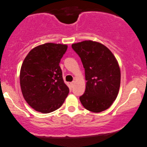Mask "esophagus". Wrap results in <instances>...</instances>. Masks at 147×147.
Returning a JSON list of instances; mask_svg holds the SVG:
<instances>
[{
	"label": "esophagus",
	"instance_id": "1",
	"mask_svg": "<svg viewBox=\"0 0 147 147\" xmlns=\"http://www.w3.org/2000/svg\"><path fill=\"white\" fill-rule=\"evenodd\" d=\"M70 85H71V86L73 87L74 85V81H72L71 83H70Z\"/></svg>",
	"mask_w": 147,
	"mask_h": 147
}]
</instances>
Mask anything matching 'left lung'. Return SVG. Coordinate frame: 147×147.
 <instances>
[{"label":"left lung","instance_id":"left-lung-1","mask_svg":"<svg viewBox=\"0 0 147 147\" xmlns=\"http://www.w3.org/2000/svg\"><path fill=\"white\" fill-rule=\"evenodd\" d=\"M71 46L81 58L87 81L80 101L90 111H105L115 101L119 91L121 72L118 61L111 51L98 42L84 40Z\"/></svg>","mask_w":147,"mask_h":147}]
</instances>
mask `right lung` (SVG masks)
I'll list each match as a JSON object with an SVG mask.
<instances>
[{"instance_id":"right-lung-1","label":"right lung","mask_w":147,"mask_h":147,"mask_svg":"<svg viewBox=\"0 0 147 147\" xmlns=\"http://www.w3.org/2000/svg\"><path fill=\"white\" fill-rule=\"evenodd\" d=\"M67 45L47 43L33 48L25 58L20 72L24 98L31 108L43 114L62 106L69 93L59 63Z\"/></svg>"}]
</instances>
